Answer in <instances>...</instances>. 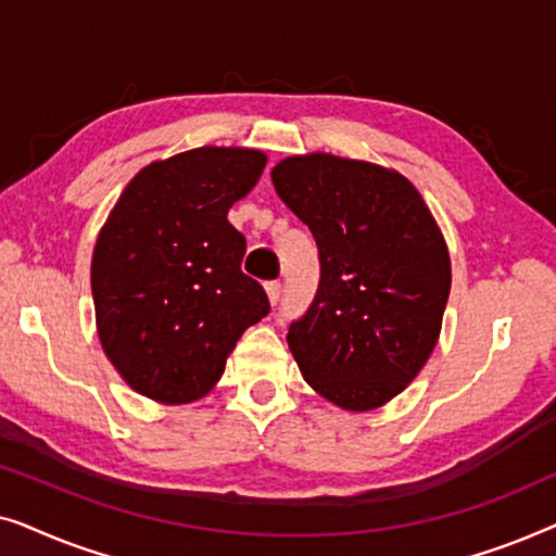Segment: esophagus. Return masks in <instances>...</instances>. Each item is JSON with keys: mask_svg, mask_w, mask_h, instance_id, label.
Returning a JSON list of instances; mask_svg holds the SVG:
<instances>
[{"mask_svg": "<svg viewBox=\"0 0 556 556\" xmlns=\"http://www.w3.org/2000/svg\"><path fill=\"white\" fill-rule=\"evenodd\" d=\"M265 291H268V299L273 306H276L278 299H280V283L278 280H270V283H265Z\"/></svg>", "mask_w": 556, "mask_h": 556, "instance_id": "obj_1", "label": "esophagus"}]
</instances>
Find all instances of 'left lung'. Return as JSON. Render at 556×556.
<instances>
[{"label": "left lung", "mask_w": 556, "mask_h": 556, "mask_svg": "<svg viewBox=\"0 0 556 556\" xmlns=\"http://www.w3.org/2000/svg\"><path fill=\"white\" fill-rule=\"evenodd\" d=\"M314 232L321 278L288 326L301 375L333 405L375 409L428 362L451 293V257L428 204L397 172L308 154L270 172Z\"/></svg>", "instance_id": "8db88e82"}]
</instances>
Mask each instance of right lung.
<instances>
[{"mask_svg": "<svg viewBox=\"0 0 556 556\" xmlns=\"http://www.w3.org/2000/svg\"><path fill=\"white\" fill-rule=\"evenodd\" d=\"M255 149L202 147L128 181L90 265L98 337L118 375L164 405L200 400L248 326L268 316L240 268L245 238L227 212L261 179Z\"/></svg>", "mask_w": 556, "mask_h": 556, "instance_id": "obj_1", "label": "right lung"}]
</instances>
